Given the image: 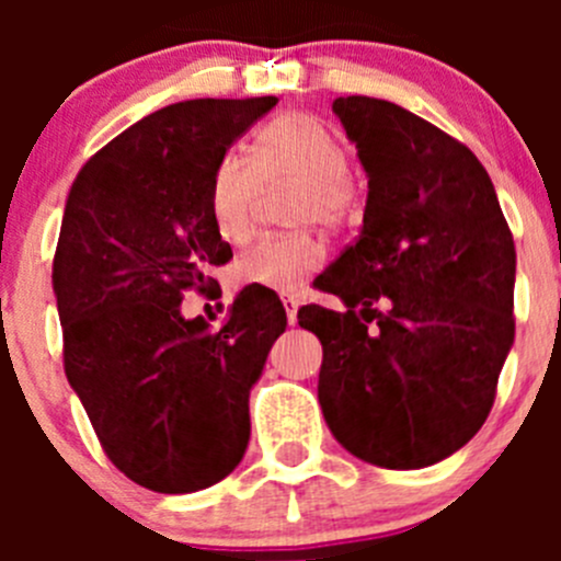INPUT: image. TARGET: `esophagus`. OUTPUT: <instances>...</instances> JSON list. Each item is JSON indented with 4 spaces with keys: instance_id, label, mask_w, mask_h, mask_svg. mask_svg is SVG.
Returning <instances> with one entry per match:
<instances>
[{
    "instance_id": "34e87169",
    "label": "esophagus",
    "mask_w": 561,
    "mask_h": 561,
    "mask_svg": "<svg viewBox=\"0 0 561 561\" xmlns=\"http://www.w3.org/2000/svg\"><path fill=\"white\" fill-rule=\"evenodd\" d=\"M282 307H285L287 322H290V325H296V320H298V304L293 301V298H282Z\"/></svg>"
}]
</instances>
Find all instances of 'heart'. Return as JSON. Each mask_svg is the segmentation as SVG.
I'll return each instance as SVG.
<instances>
[{
    "label": "heart",
    "instance_id": "b5f03b06",
    "mask_svg": "<svg viewBox=\"0 0 561 561\" xmlns=\"http://www.w3.org/2000/svg\"><path fill=\"white\" fill-rule=\"evenodd\" d=\"M285 184H301L296 197V219L301 225L339 228L353 219L358 206L347 144L309 113H285L260 129L254 160L228 151L214 165L208 211L219 239L244 244L254 233L265 186ZM322 263L325 247L314 236H274L239 260V279L276 293H298Z\"/></svg>",
    "mask_w": 561,
    "mask_h": 561
}]
</instances>
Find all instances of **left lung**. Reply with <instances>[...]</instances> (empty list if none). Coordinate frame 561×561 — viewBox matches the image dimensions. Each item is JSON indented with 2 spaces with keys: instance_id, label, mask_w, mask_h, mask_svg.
I'll list each match as a JSON object with an SVG mask.
<instances>
[{
  "instance_id": "left-lung-1",
  "label": "left lung",
  "mask_w": 561,
  "mask_h": 561,
  "mask_svg": "<svg viewBox=\"0 0 561 561\" xmlns=\"http://www.w3.org/2000/svg\"><path fill=\"white\" fill-rule=\"evenodd\" d=\"M333 113L369 173L364 228L320 276L347 312L304 307L317 396L333 437L386 469L437 463L478 434L516 317V244L478 157L426 118L375 98Z\"/></svg>"
}]
</instances>
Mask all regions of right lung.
<instances>
[{
    "label": "right lung",
    "mask_w": 561,
    "mask_h": 561,
    "mask_svg": "<svg viewBox=\"0 0 561 561\" xmlns=\"http://www.w3.org/2000/svg\"><path fill=\"white\" fill-rule=\"evenodd\" d=\"M276 98L186 100L149 113L76 175L54 254L65 375L118 472L160 494L228 478L249 443V390L287 325L268 287L228 322L184 320L233 252L208 211L214 165Z\"/></svg>",
    "instance_id": "obj_1"
}]
</instances>
